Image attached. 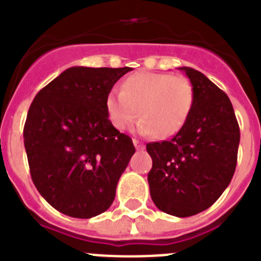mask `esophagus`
<instances>
[{
	"mask_svg": "<svg viewBox=\"0 0 261 261\" xmlns=\"http://www.w3.org/2000/svg\"><path fill=\"white\" fill-rule=\"evenodd\" d=\"M133 145H135V147L137 149V150H144L145 149V145L142 144V142L138 141V140H136V138L133 140Z\"/></svg>",
	"mask_w": 261,
	"mask_h": 261,
	"instance_id": "obj_1",
	"label": "esophagus"
}]
</instances>
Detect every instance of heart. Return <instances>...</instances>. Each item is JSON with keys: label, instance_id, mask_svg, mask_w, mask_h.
Masks as SVG:
<instances>
[{"label": "heart", "instance_id": "b5f03b06", "mask_svg": "<svg viewBox=\"0 0 261 261\" xmlns=\"http://www.w3.org/2000/svg\"><path fill=\"white\" fill-rule=\"evenodd\" d=\"M195 93L191 82L180 75L137 71L123 82L121 91L107 96L108 117L119 130H125L141 117L138 130L166 138L184 125L191 114Z\"/></svg>", "mask_w": 261, "mask_h": 261}]
</instances>
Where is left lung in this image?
I'll return each mask as SVG.
<instances>
[{
    "label": "left lung",
    "mask_w": 261,
    "mask_h": 261,
    "mask_svg": "<svg viewBox=\"0 0 261 261\" xmlns=\"http://www.w3.org/2000/svg\"><path fill=\"white\" fill-rule=\"evenodd\" d=\"M179 69L195 93L191 114L170 141L147 144L146 150L153 159L151 200L159 211L183 218L208 209L227 188L241 133L229 96L201 71Z\"/></svg>",
    "instance_id": "left-lung-1"
}]
</instances>
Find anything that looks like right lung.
Segmentation results:
<instances>
[{"label":"right lung","mask_w":261,"mask_h":261,"mask_svg":"<svg viewBox=\"0 0 261 261\" xmlns=\"http://www.w3.org/2000/svg\"><path fill=\"white\" fill-rule=\"evenodd\" d=\"M132 68L73 66L36 94L23 129L30 172L53 208L91 218L114 202L135 154L132 138L108 119V94Z\"/></svg>","instance_id":"add662e5"}]
</instances>
